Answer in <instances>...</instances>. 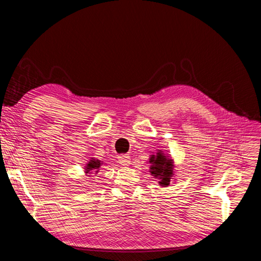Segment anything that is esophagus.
I'll return each instance as SVG.
<instances>
[{
    "mask_svg": "<svg viewBox=\"0 0 261 261\" xmlns=\"http://www.w3.org/2000/svg\"><path fill=\"white\" fill-rule=\"evenodd\" d=\"M118 162H120L123 167H128L130 164V156L128 154H121L118 156Z\"/></svg>",
    "mask_w": 261,
    "mask_h": 261,
    "instance_id": "esophagus-1",
    "label": "esophagus"
}]
</instances>
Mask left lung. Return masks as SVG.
<instances>
[{"label":"left lung","mask_w":261,"mask_h":261,"mask_svg":"<svg viewBox=\"0 0 261 261\" xmlns=\"http://www.w3.org/2000/svg\"><path fill=\"white\" fill-rule=\"evenodd\" d=\"M150 173L154 176V178L159 179V184L163 187L170 185L172 177L174 176V164H173L172 158L164 153L162 150H158L155 154L150 155L149 159Z\"/></svg>","instance_id":"left-lung-1"}]
</instances>
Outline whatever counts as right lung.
I'll list each match as a JSON object with an SVG mask.
<instances>
[{"mask_svg":"<svg viewBox=\"0 0 261 261\" xmlns=\"http://www.w3.org/2000/svg\"><path fill=\"white\" fill-rule=\"evenodd\" d=\"M102 164H103V162H102V161H100L98 159H93V158H91L90 161L86 164L85 173H86V174H88V173H91L92 171L98 173Z\"/></svg>","mask_w":261,"mask_h":261,"instance_id":"right-lung-1","label":"right lung"}]
</instances>
